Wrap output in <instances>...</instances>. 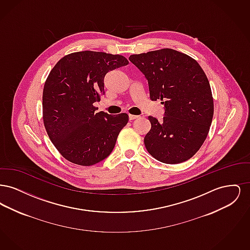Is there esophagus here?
Here are the masks:
<instances>
[{
    "label": "esophagus",
    "instance_id": "1",
    "mask_svg": "<svg viewBox=\"0 0 250 250\" xmlns=\"http://www.w3.org/2000/svg\"><path fill=\"white\" fill-rule=\"evenodd\" d=\"M140 116H138V115H132V114H129V120L132 121V120L138 119Z\"/></svg>",
    "mask_w": 250,
    "mask_h": 250
}]
</instances>
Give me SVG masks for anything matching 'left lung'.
<instances>
[{
	"instance_id": "obj_1",
	"label": "left lung",
	"mask_w": 250,
	"mask_h": 250,
	"mask_svg": "<svg viewBox=\"0 0 250 250\" xmlns=\"http://www.w3.org/2000/svg\"><path fill=\"white\" fill-rule=\"evenodd\" d=\"M132 62L148 81L150 98L165 105L162 122L149 116L151 129L144 137L149 154L160 162L188 160L204 143L214 115L209 81L190 56L172 48L133 54Z\"/></svg>"
}]
</instances>
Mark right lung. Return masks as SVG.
I'll return each instance as SVG.
<instances>
[{
    "instance_id": "obj_1",
    "label": "right lung",
    "mask_w": 250,
    "mask_h": 250,
    "mask_svg": "<svg viewBox=\"0 0 250 250\" xmlns=\"http://www.w3.org/2000/svg\"><path fill=\"white\" fill-rule=\"evenodd\" d=\"M127 63L123 55L85 50L65 55L49 72L42 96L43 122L66 160L92 166L112 152L128 115L96 112L94 103L105 94L107 72Z\"/></svg>"
}]
</instances>
